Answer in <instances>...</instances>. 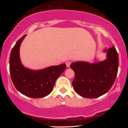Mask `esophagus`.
I'll list each match as a JSON object with an SVG mask.
<instances>
[{
  "mask_svg": "<svg viewBox=\"0 0 128 128\" xmlns=\"http://www.w3.org/2000/svg\"><path fill=\"white\" fill-rule=\"evenodd\" d=\"M66 64V66H67V67H70V64H71V61H67Z\"/></svg>",
  "mask_w": 128,
  "mask_h": 128,
  "instance_id": "1",
  "label": "esophagus"
}]
</instances>
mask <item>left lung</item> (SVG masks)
<instances>
[{"label":"left lung","instance_id":"obj_1","mask_svg":"<svg viewBox=\"0 0 128 128\" xmlns=\"http://www.w3.org/2000/svg\"><path fill=\"white\" fill-rule=\"evenodd\" d=\"M104 52L106 53L104 61L94 63L76 61L70 65L75 73L73 88L79 96L90 99L98 98L112 86L118 72V53L114 46L105 48Z\"/></svg>","mask_w":128,"mask_h":128}]
</instances>
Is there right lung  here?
Listing matches in <instances>:
<instances>
[{"mask_svg": "<svg viewBox=\"0 0 128 128\" xmlns=\"http://www.w3.org/2000/svg\"><path fill=\"white\" fill-rule=\"evenodd\" d=\"M26 35L16 43L10 58V72L16 89L29 98H41L49 95L55 81L66 68L65 64L53 66L41 70H32L22 64L20 58V48Z\"/></svg>", "mask_w": 128, "mask_h": 128, "instance_id": "add662e5", "label": "right lung"}]
</instances>
